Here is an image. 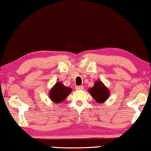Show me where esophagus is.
<instances>
[{
    "label": "esophagus",
    "instance_id": "1",
    "mask_svg": "<svg viewBox=\"0 0 151 151\" xmlns=\"http://www.w3.org/2000/svg\"><path fill=\"white\" fill-rule=\"evenodd\" d=\"M76 90H77V91H81V90H83V86H76Z\"/></svg>",
    "mask_w": 151,
    "mask_h": 151
}]
</instances>
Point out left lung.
<instances>
[{
  "instance_id": "1",
  "label": "left lung",
  "mask_w": 151,
  "mask_h": 151,
  "mask_svg": "<svg viewBox=\"0 0 151 151\" xmlns=\"http://www.w3.org/2000/svg\"><path fill=\"white\" fill-rule=\"evenodd\" d=\"M89 93L98 103H103L109 96V91L101 81H95L93 87L90 88Z\"/></svg>"
}]
</instances>
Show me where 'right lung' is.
Returning <instances> with one entry per match:
<instances>
[{
    "label": "right lung",
    "instance_id": "1",
    "mask_svg": "<svg viewBox=\"0 0 151 151\" xmlns=\"http://www.w3.org/2000/svg\"><path fill=\"white\" fill-rule=\"evenodd\" d=\"M72 92V88L66 87L61 82H57L49 91V98L53 102H62Z\"/></svg>",
    "mask_w": 151,
    "mask_h": 151
}]
</instances>
